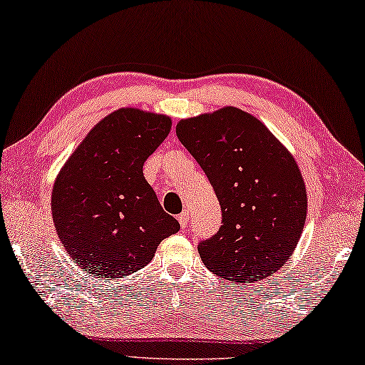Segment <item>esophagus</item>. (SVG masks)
Here are the masks:
<instances>
[{
	"instance_id": "esophagus-1",
	"label": "esophagus",
	"mask_w": 365,
	"mask_h": 365,
	"mask_svg": "<svg viewBox=\"0 0 365 365\" xmlns=\"http://www.w3.org/2000/svg\"><path fill=\"white\" fill-rule=\"evenodd\" d=\"M188 222H190V214L187 210H185V212H182L180 215H178V223H180L182 228H185L188 225Z\"/></svg>"
}]
</instances>
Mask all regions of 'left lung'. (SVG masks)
<instances>
[{"mask_svg": "<svg viewBox=\"0 0 365 365\" xmlns=\"http://www.w3.org/2000/svg\"><path fill=\"white\" fill-rule=\"evenodd\" d=\"M175 132L220 202L222 227L197 246L205 267L236 284L276 273L292 255L308 210L292 155L235 107L182 119Z\"/></svg>", "mask_w": 365, "mask_h": 365, "instance_id": "left-lung-1", "label": "left lung"}]
</instances>
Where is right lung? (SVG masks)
I'll use <instances>...</instances> for the list:
<instances>
[{"mask_svg":"<svg viewBox=\"0 0 365 365\" xmlns=\"http://www.w3.org/2000/svg\"><path fill=\"white\" fill-rule=\"evenodd\" d=\"M170 125L168 116L118 110L92 128L58 174L52 220L71 260L89 274L135 273L180 230L143 177V163Z\"/></svg>","mask_w":365,"mask_h":365,"instance_id":"obj_1","label":"right lung"}]
</instances>
